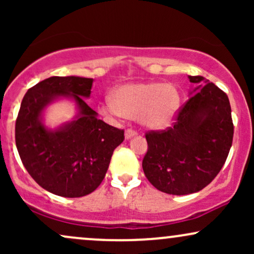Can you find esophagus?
<instances>
[{
    "label": "esophagus",
    "mask_w": 254,
    "mask_h": 254,
    "mask_svg": "<svg viewBox=\"0 0 254 254\" xmlns=\"http://www.w3.org/2000/svg\"><path fill=\"white\" fill-rule=\"evenodd\" d=\"M137 135H138V132H137V131H135V130L127 129V131H125V138H127V139L132 138V137H135Z\"/></svg>",
    "instance_id": "1"
}]
</instances>
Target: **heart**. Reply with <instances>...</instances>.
Returning <instances> with one entry per match:
<instances>
[{
    "mask_svg": "<svg viewBox=\"0 0 254 254\" xmlns=\"http://www.w3.org/2000/svg\"><path fill=\"white\" fill-rule=\"evenodd\" d=\"M182 106V95L176 84L132 82L117 87L112 98H106L99 111L104 116L138 118L150 130L168 129Z\"/></svg>",
    "mask_w": 254,
    "mask_h": 254,
    "instance_id": "obj_1",
    "label": "heart"
}]
</instances>
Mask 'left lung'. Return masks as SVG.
I'll use <instances>...</instances> for the list:
<instances>
[{"label":"left lung","instance_id":"8db88e82","mask_svg":"<svg viewBox=\"0 0 254 254\" xmlns=\"http://www.w3.org/2000/svg\"><path fill=\"white\" fill-rule=\"evenodd\" d=\"M189 101L167 131L145 135L142 167L154 188L168 194H190L209 185L223 167L234 127L229 99L203 76H190Z\"/></svg>","mask_w":254,"mask_h":254}]
</instances>
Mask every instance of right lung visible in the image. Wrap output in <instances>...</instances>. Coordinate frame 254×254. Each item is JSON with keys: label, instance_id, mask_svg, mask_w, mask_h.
<instances>
[{"label": "right lung", "instance_id": "obj_1", "mask_svg": "<svg viewBox=\"0 0 254 254\" xmlns=\"http://www.w3.org/2000/svg\"><path fill=\"white\" fill-rule=\"evenodd\" d=\"M93 78L52 76L27 90L15 124V142L25 168L51 193L83 197L100 185L113 150L124 141V131L98 119L86 104ZM66 98L77 113L71 121L50 128L46 109Z\"/></svg>", "mask_w": 254, "mask_h": 254}]
</instances>
